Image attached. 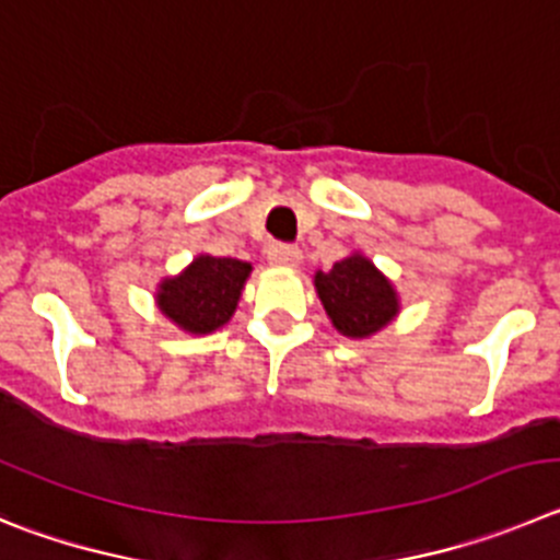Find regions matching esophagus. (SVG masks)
<instances>
[{
  "instance_id": "esophagus-1",
  "label": "esophagus",
  "mask_w": 560,
  "mask_h": 560,
  "mask_svg": "<svg viewBox=\"0 0 560 560\" xmlns=\"http://www.w3.org/2000/svg\"><path fill=\"white\" fill-rule=\"evenodd\" d=\"M268 259L270 265H276V268H299L304 254H301L295 245H270Z\"/></svg>"
}]
</instances>
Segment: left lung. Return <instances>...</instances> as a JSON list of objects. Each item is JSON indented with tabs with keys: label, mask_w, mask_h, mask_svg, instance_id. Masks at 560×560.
<instances>
[{
	"label": "left lung",
	"mask_w": 560,
	"mask_h": 560,
	"mask_svg": "<svg viewBox=\"0 0 560 560\" xmlns=\"http://www.w3.org/2000/svg\"><path fill=\"white\" fill-rule=\"evenodd\" d=\"M315 292L331 326L351 340L374 337L401 310L393 281L360 250L335 261L331 270H317Z\"/></svg>",
	"instance_id": "left-lung-1"
}]
</instances>
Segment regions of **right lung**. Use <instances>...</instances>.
<instances>
[{
	"label": "right lung",
	"mask_w": 560,
	"mask_h": 560,
	"mask_svg": "<svg viewBox=\"0 0 560 560\" xmlns=\"http://www.w3.org/2000/svg\"><path fill=\"white\" fill-rule=\"evenodd\" d=\"M254 265L231 256H195L178 276H167L155 287V306L189 335H211L223 329L243 299Z\"/></svg>",
	"instance_id": "right-lung-1"
}]
</instances>
